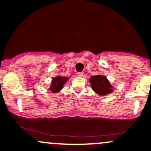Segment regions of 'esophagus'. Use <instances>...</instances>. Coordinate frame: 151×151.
Wrapping results in <instances>:
<instances>
[{
	"mask_svg": "<svg viewBox=\"0 0 151 151\" xmlns=\"http://www.w3.org/2000/svg\"><path fill=\"white\" fill-rule=\"evenodd\" d=\"M77 76L80 77L83 76H84V73H83V72H78V73H77Z\"/></svg>",
	"mask_w": 151,
	"mask_h": 151,
	"instance_id": "1",
	"label": "esophagus"
}]
</instances>
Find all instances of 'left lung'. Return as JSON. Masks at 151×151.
Segmentation results:
<instances>
[{"mask_svg": "<svg viewBox=\"0 0 151 151\" xmlns=\"http://www.w3.org/2000/svg\"><path fill=\"white\" fill-rule=\"evenodd\" d=\"M92 88L97 94L104 96L113 91L109 81L103 76H93L90 79Z\"/></svg>", "mask_w": 151, "mask_h": 151, "instance_id": "8db88e82", "label": "left lung"}]
</instances>
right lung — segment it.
Here are the masks:
<instances>
[{
  "label": "right lung",
  "instance_id": "obj_1",
  "mask_svg": "<svg viewBox=\"0 0 151 151\" xmlns=\"http://www.w3.org/2000/svg\"><path fill=\"white\" fill-rule=\"evenodd\" d=\"M67 81V78H64V77H57V78H53L50 90L53 93H57L62 89L63 85Z\"/></svg>",
  "mask_w": 151,
  "mask_h": 151
}]
</instances>
